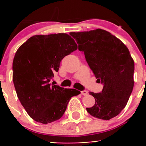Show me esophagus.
I'll return each instance as SVG.
<instances>
[{"instance_id":"obj_1","label":"esophagus","mask_w":146,"mask_h":146,"mask_svg":"<svg viewBox=\"0 0 146 146\" xmlns=\"http://www.w3.org/2000/svg\"><path fill=\"white\" fill-rule=\"evenodd\" d=\"M81 94L82 95H87L88 94V92L86 90H82L81 91Z\"/></svg>"}]
</instances>
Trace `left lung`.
<instances>
[{
	"instance_id": "8db88e82",
	"label": "left lung",
	"mask_w": 146,
	"mask_h": 146,
	"mask_svg": "<svg viewBox=\"0 0 146 146\" xmlns=\"http://www.w3.org/2000/svg\"><path fill=\"white\" fill-rule=\"evenodd\" d=\"M78 44L79 51L103 85L100 93L90 92L95 98L93 107L87 111L95 118L109 120L126 107L133 88L134 62L129 49L118 38L104 29L70 32Z\"/></svg>"
}]
</instances>
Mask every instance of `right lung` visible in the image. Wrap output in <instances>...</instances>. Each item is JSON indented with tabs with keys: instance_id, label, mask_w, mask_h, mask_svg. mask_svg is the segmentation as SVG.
<instances>
[{
	"instance_id": "right-lung-1",
	"label": "right lung",
	"mask_w": 146,
	"mask_h": 146,
	"mask_svg": "<svg viewBox=\"0 0 146 146\" xmlns=\"http://www.w3.org/2000/svg\"><path fill=\"white\" fill-rule=\"evenodd\" d=\"M67 34L35 35L19 47L13 63V80L17 95L29 117L46 124L64 115L73 96L80 94L50 81L61 60L77 50Z\"/></svg>"
}]
</instances>
